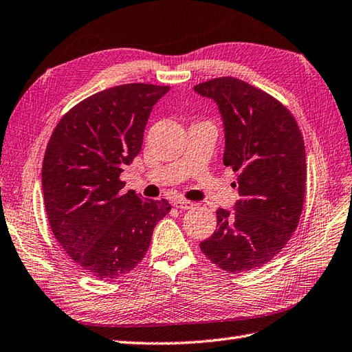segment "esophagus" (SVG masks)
Wrapping results in <instances>:
<instances>
[{"label":"esophagus","instance_id":"34e87169","mask_svg":"<svg viewBox=\"0 0 352 352\" xmlns=\"http://www.w3.org/2000/svg\"><path fill=\"white\" fill-rule=\"evenodd\" d=\"M173 206L176 209H181V210H188V209H192L194 208V203L188 201V200H184V199H177L175 200Z\"/></svg>","mask_w":352,"mask_h":352}]
</instances>
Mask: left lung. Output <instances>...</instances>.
<instances>
[{"label":"left lung","instance_id":"obj_1","mask_svg":"<svg viewBox=\"0 0 352 352\" xmlns=\"http://www.w3.org/2000/svg\"><path fill=\"white\" fill-rule=\"evenodd\" d=\"M194 91L218 104L226 134L224 166L239 173L241 195L234 212L217 210L218 228L200 248L228 273L261 267L287 245L302 215V133L282 102L236 77L199 83Z\"/></svg>","mask_w":352,"mask_h":352}]
</instances>
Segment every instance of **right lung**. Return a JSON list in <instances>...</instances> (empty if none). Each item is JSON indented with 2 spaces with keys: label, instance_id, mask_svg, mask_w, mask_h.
I'll list each match as a JSON object with an SVG mask.
<instances>
[{
  "label": "right lung",
  "instance_id": "right-lung-1",
  "mask_svg": "<svg viewBox=\"0 0 352 352\" xmlns=\"http://www.w3.org/2000/svg\"><path fill=\"white\" fill-rule=\"evenodd\" d=\"M170 87L119 85L61 118L43 160V200L52 233L88 275L113 280L139 264L167 200H143L119 179L139 155L144 126Z\"/></svg>",
  "mask_w": 352,
  "mask_h": 352
}]
</instances>
